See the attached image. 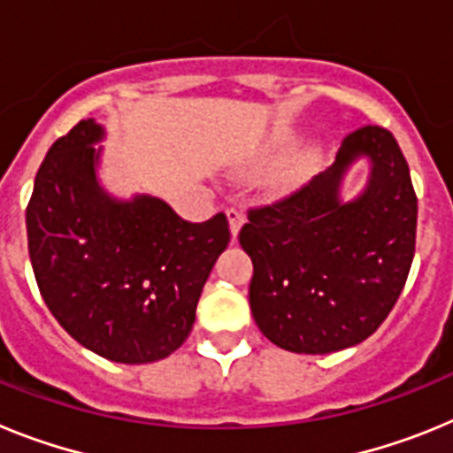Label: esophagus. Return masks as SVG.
I'll return each instance as SVG.
<instances>
[{"mask_svg":"<svg viewBox=\"0 0 453 453\" xmlns=\"http://www.w3.org/2000/svg\"><path fill=\"white\" fill-rule=\"evenodd\" d=\"M226 218H229V229H231V238H238L240 229H242V224H245V218L240 213L238 208H226Z\"/></svg>","mask_w":453,"mask_h":453,"instance_id":"34e87169","label":"esophagus"}]
</instances>
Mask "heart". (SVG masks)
<instances>
[{"mask_svg":"<svg viewBox=\"0 0 453 453\" xmlns=\"http://www.w3.org/2000/svg\"><path fill=\"white\" fill-rule=\"evenodd\" d=\"M295 145H297V135H295V134H286L281 140H279V142H276L274 158H283V156H286L288 151H290ZM308 161H311V158H308ZM308 161L302 163V165L290 167V170H288V172H283L281 179H279V186H281V188L297 186V183L303 179V174H306Z\"/></svg>","mask_w":453,"mask_h":453,"instance_id":"heart-1","label":"heart"}]
</instances>
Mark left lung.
Masks as SVG:
<instances>
[{"label": "left lung", "instance_id": "1", "mask_svg": "<svg viewBox=\"0 0 453 453\" xmlns=\"http://www.w3.org/2000/svg\"><path fill=\"white\" fill-rule=\"evenodd\" d=\"M366 186L344 197L350 167ZM418 197L397 140L381 127L347 135L335 163L240 229L254 263L258 329L295 354H331L370 338L402 295L415 256Z\"/></svg>", "mask_w": 453, "mask_h": 453}]
</instances>
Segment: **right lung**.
<instances>
[{"mask_svg":"<svg viewBox=\"0 0 453 453\" xmlns=\"http://www.w3.org/2000/svg\"><path fill=\"white\" fill-rule=\"evenodd\" d=\"M104 140L90 118L50 147L27 206L29 256L47 308L79 345L142 365L188 340L229 222L190 224L161 197L106 190Z\"/></svg>","mask_w":453,"mask_h":453,"instance_id":"right-lung-1","label":"right lung"}]
</instances>
